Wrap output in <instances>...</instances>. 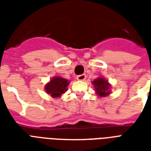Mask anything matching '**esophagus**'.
<instances>
[{"label": "esophagus", "mask_w": 151, "mask_h": 151, "mask_svg": "<svg viewBox=\"0 0 151 151\" xmlns=\"http://www.w3.org/2000/svg\"><path fill=\"white\" fill-rule=\"evenodd\" d=\"M86 79V75L85 74H81V75L77 76V80L78 81H85Z\"/></svg>", "instance_id": "esophagus-1"}]
</instances>
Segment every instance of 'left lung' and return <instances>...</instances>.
Returning a JSON list of instances; mask_svg holds the SVG:
<instances>
[{"mask_svg": "<svg viewBox=\"0 0 151 151\" xmlns=\"http://www.w3.org/2000/svg\"><path fill=\"white\" fill-rule=\"evenodd\" d=\"M94 85L96 94L100 97L107 96L111 93V85L106 79L103 77H99L92 81Z\"/></svg>", "mask_w": 151, "mask_h": 151, "instance_id": "8db88e82", "label": "left lung"}]
</instances>
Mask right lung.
Segmentation results:
<instances>
[{
    "instance_id": "right-lung-1",
    "label": "right lung",
    "mask_w": 151,
    "mask_h": 151,
    "mask_svg": "<svg viewBox=\"0 0 151 151\" xmlns=\"http://www.w3.org/2000/svg\"><path fill=\"white\" fill-rule=\"evenodd\" d=\"M69 84L70 81L66 78L55 76L45 85V90L52 98H59L67 91Z\"/></svg>"
}]
</instances>
